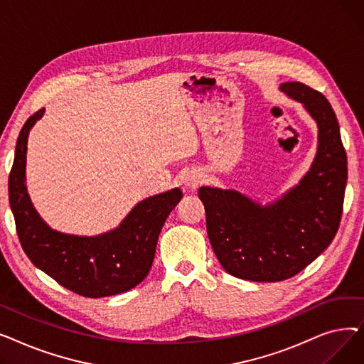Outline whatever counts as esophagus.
<instances>
[{
  "label": "esophagus",
  "instance_id": "34e87169",
  "mask_svg": "<svg viewBox=\"0 0 364 364\" xmlns=\"http://www.w3.org/2000/svg\"><path fill=\"white\" fill-rule=\"evenodd\" d=\"M200 183H202V180H200V176H198V174L188 176V177H186V180H184L186 187L190 188V190H195Z\"/></svg>",
  "mask_w": 364,
  "mask_h": 364
}]
</instances>
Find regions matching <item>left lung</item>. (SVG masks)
<instances>
[{"mask_svg":"<svg viewBox=\"0 0 364 364\" xmlns=\"http://www.w3.org/2000/svg\"><path fill=\"white\" fill-rule=\"evenodd\" d=\"M280 90L304 105L318 127L316 159L279 200L259 205L236 190L200 187L206 232L223 269L252 282L286 280L333 240L347 186V153L336 114L324 95L302 82Z\"/></svg>","mask_w":364,"mask_h":364,"instance_id":"8db88e82","label":"left lung"}]
</instances>
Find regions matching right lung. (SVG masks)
<instances>
[{"label":"right lung","instance_id":"add662e5","mask_svg":"<svg viewBox=\"0 0 364 364\" xmlns=\"http://www.w3.org/2000/svg\"><path fill=\"white\" fill-rule=\"evenodd\" d=\"M43 114L44 109L35 112L18 134L9 176L10 206L25 254L63 288L87 298L118 295L136 288L151 269L159 233L181 200V190L172 188L141 200L118 228L100 236L53 230L35 211L25 184L28 136Z\"/></svg>","mask_w":364,"mask_h":364}]
</instances>
